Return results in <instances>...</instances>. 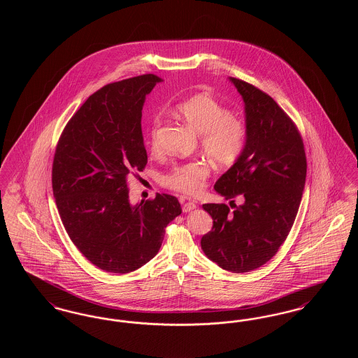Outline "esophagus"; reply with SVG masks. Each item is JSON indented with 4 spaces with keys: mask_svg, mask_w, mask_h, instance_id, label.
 Segmentation results:
<instances>
[{
    "mask_svg": "<svg viewBox=\"0 0 358 358\" xmlns=\"http://www.w3.org/2000/svg\"><path fill=\"white\" fill-rule=\"evenodd\" d=\"M196 208H197V205L194 204V203H192V201H189V203H185V204L182 205V210H184V213L192 212V210H194Z\"/></svg>",
    "mask_w": 358,
    "mask_h": 358,
    "instance_id": "34e87169",
    "label": "esophagus"
}]
</instances>
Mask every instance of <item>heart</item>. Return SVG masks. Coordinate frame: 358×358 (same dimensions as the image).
Returning <instances> with one entry per match:
<instances>
[{"instance_id":"1","label":"heart","mask_w":358,"mask_h":358,"mask_svg":"<svg viewBox=\"0 0 358 358\" xmlns=\"http://www.w3.org/2000/svg\"><path fill=\"white\" fill-rule=\"evenodd\" d=\"M176 113L201 136L205 153L220 165H231L238 158L245 145V126L238 117L209 95L196 94L176 104ZM159 120L152 122L148 143L152 150L158 149ZM210 174L205 161H190L177 165L165 176L168 187L189 194H196L204 187Z\"/></svg>"}]
</instances>
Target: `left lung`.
I'll list each match as a JSON object with an SVG mask.
<instances>
[{
  "mask_svg": "<svg viewBox=\"0 0 358 358\" xmlns=\"http://www.w3.org/2000/svg\"><path fill=\"white\" fill-rule=\"evenodd\" d=\"M244 102L245 145L235 164L216 181L225 199L244 203L204 204L213 219L201 238L205 255L232 273L266 264L287 238L306 181V154L294 122L270 95L229 78Z\"/></svg>",
  "mask_w": 358,
  "mask_h": 358,
  "instance_id": "obj_1",
  "label": "left lung"
}]
</instances>
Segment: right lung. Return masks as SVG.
I'll use <instances>...</instances> for the list:
<instances>
[{
  "label": "right lung",
  "mask_w": 358,
  "mask_h": 358,
  "mask_svg": "<svg viewBox=\"0 0 358 358\" xmlns=\"http://www.w3.org/2000/svg\"><path fill=\"white\" fill-rule=\"evenodd\" d=\"M161 79L142 75L104 85L69 120L59 139L52 187L78 250L107 273L136 271L158 254L166 225L181 215L171 194L133 205L127 178L148 164L141 118Z\"/></svg>",
  "instance_id": "right-lung-1"
}]
</instances>
